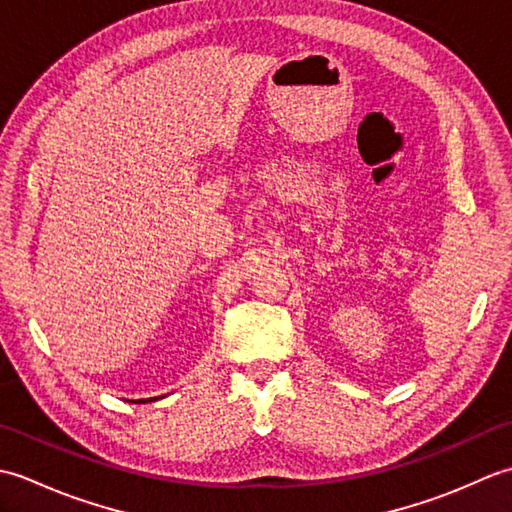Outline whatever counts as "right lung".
Returning <instances> with one entry per match:
<instances>
[{
	"label": "right lung",
	"instance_id": "right-lung-1",
	"mask_svg": "<svg viewBox=\"0 0 512 512\" xmlns=\"http://www.w3.org/2000/svg\"><path fill=\"white\" fill-rule=\"evenodd\" d=\"M151 400H156V398H147V400H138V402H151Z\"/></svg>",
	"mask_w": 512,
	"mask_h": 512
}]
</instances>
